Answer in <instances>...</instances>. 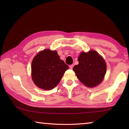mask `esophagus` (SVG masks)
<instances>
[{
    "label": "esophagus",
    "instance_id": "1",
    "mask_svg": "<svg viewBox=\"0 0 129 129\" xmlns=\"http://www.w3.org/2000/svg\"><path fill=\"white\" fill-rule=\"evenodd\" d=\"M73 64L69 65V68H70V69H73Z\"/></svg>",
    "mask_w": 129,
    "mask_h": 129
}]
</instances>
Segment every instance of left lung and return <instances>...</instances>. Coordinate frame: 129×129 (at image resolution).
I'll list each match as a JSON object with an SVG mask.
<instances>
[{
    "label": "left lung",
    "instance_id": "8db88e82",
    "mask_svg": "<svg viewBox=\"0 0 129 129\" xmlns=\"http://www.w3.org/2000/svg\"><path fill=\"white\" fill-rule=\"evenodd\" d=\"M79 64L73 70L85 85L93 88L102 82L106 74V65L104 58L94 51L82 52L78 58Z\"/></svg>",
    "mask_w": 129,
    "mask_h": 129
}]
</instances>
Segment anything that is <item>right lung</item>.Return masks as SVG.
I'll return each mask as SVG.
<instances>
[{"mask_svg": "<svg viewBox=\"0 0 129 129\" xmlns=\"http://www.w3.org/2000/svg\"><path fill=\"white\" fill-rule=\"evenodd\" d=\"M68 68L56 51L45 49L39 52L32 60V80L39 88L51 90L59 83Z\"/></svg>", "mask_w": 129, "mask_h": 129, "instance_id": "add662e5", "label": "right lung"}]
</instances>
